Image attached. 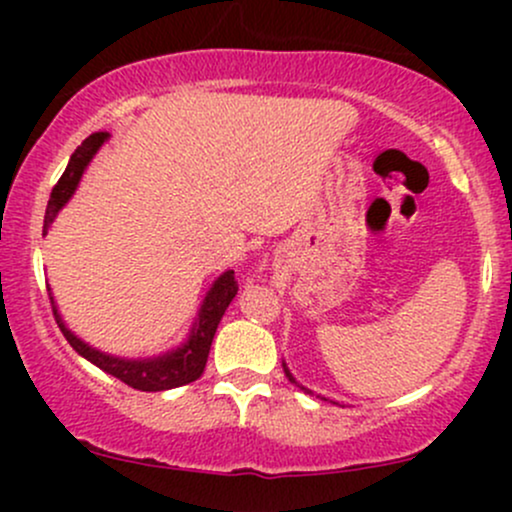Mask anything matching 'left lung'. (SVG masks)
<instances>
[{"mask_svg": "<svg viewBox=\"0 0 512 512\" xmlns=\"http://www.w3.org/2000/svg\"><path fill=\"white\" fill-rule=\"evenodd\" d=\"M281 366H284V373H286V378H289V380H291V383L298 387V390H303V392H308V395H313V392H310V390H308V387H303L301 383H298V380H296V378H293V373H291V370H289V366H286V361H281ZM322 399H325V397H322Z\"/></svg>", "mask_w": 512, "mask_h": 512, "instance_id": "obj_1", "label": "left lung"}]
</instances>
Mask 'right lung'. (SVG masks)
Segmentation results:
<instances>
[{
    "mask_svg": "<svg viewBox=\"0 0 512 512\" xmlns=\"http://www.w3.org/2000/svg\"><path fill=\"white\" fill-rule=\"evenodd\" d=\"M110 134L105 132H96L91 137L84 139L81 146H76V151L69 158L67 168H64L60 182L52 187V195L48 202V209H45V223H43V236H48L52 221L57 219V214L67 207L69 199L74 197L76 187H79L81 178H84L86 168L91 166L93 156L101 151V146L108 142ZM50 291V303H52V313H55L57 325L67 342L72 344V349L79 356H84L86 361H91L93 366H98L101 370H105L108 375L113 378L122 380L134 390H142V392H163V390H173V387L187 385V383H195L199 375L204 373V366H207V358H209V349L211 342H214V334L216 327H219L223 313L226 308L231 305L233 298L238 293V284L233 279V269H226V272L216 276L211 281L209 291L204 293L202 305H199L195 322H192L190 332H187L185 342H180L173 349L163 351V354L156 356H137V358H127V356H115L108 354V351L96 349L79 334H74L64 322V317L60 310H57V301Z\"/></svg>",
    "mask_w": 512,
    "mask_h": 512,
    "instance_id": "obj_1",
    "label": "right lung"
}]
</instances>
